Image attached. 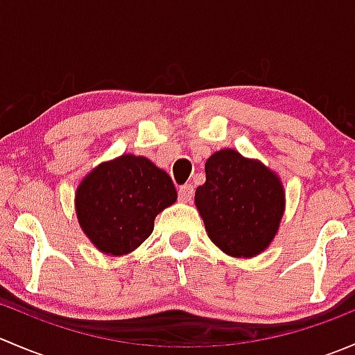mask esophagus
Segmentation results:
<instances>
[{
    "label": "esophagus",
    "instance_id": "1",
    "mask_svg": "<svg viewBox=\"0 0 355 355\" xmlns=\"http://www.w3.org/2000/svg\"><path fill=\"white\" fill-rule=\"evenodd\" d=\"M178 198H180L182 202H191L192 198H194V187L191 184H185L178 189Z\"/></svg>",
    "mask_w": 355,
    "mask_h": 355
}]
</instances>
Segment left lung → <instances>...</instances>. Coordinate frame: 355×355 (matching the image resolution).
<instances>
[{"instance_id": "1", "label": "left lung", "mask_w": 355, "mask_h": 355, "mask_svg": "<svg viewBox=\"0 0 355 355\" xmlns=\"http://www.w3.org/2000/svg\"><path fill=\"white\" fill-rule=\"evenodd\" d=\"M204 168L206 182L196 191V206L211 241L234 257L263 252L284 214L285 194L277 175L234 149L214 153Z\"/></svg>"}]
</instances>
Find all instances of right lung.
I'll list each match as a JSON object with an SVG mask.
<instances>
[{
	"label": "right lung",
	"instance_id": "add662e5",
	"mask_svg": "<svg viewBox=\"0 0 355 355\" xmlns=\"http://www.w3.org/2000/svg\"><path fill=\"white\" fill-rule=\"evenodd\" d=\"M175 200L177 191L166 171L148 157L123 155L82 180L75 206L92 244L110 256H123L153 234L157 213Z\"/></svg>",
	"mask_w": 355,
	"mask_h": 355
}]
</instances>
